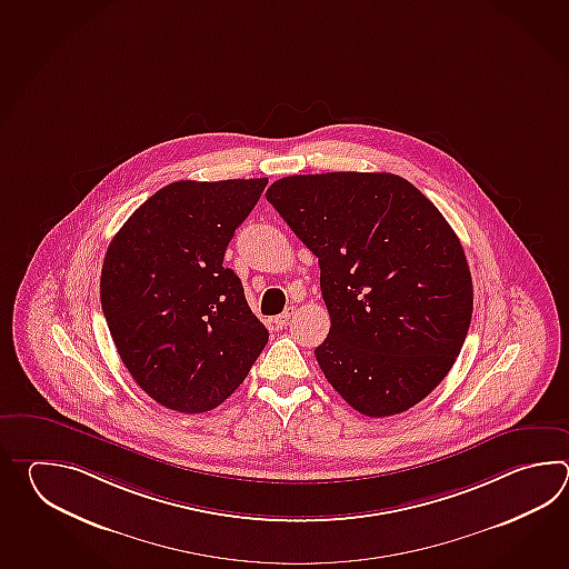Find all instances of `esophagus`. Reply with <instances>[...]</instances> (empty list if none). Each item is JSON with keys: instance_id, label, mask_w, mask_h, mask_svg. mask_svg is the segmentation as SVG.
<instances>
[{"instance_id": "1", "label": "esophagus", "mask_w": 569, "mask_h": 569, "mask_svg": "<svg viewBox=\"0 0 569 569\" xmlns=\"http://www.w3.org/2000/svg\"><path fill=\"white\" fill-rule=\"evenodd\" d=\"M292 315H295V309H287V311H282L279 317H274V326L279 327V329H284V327L289 326Z\"/></svg>"}]
</instances>
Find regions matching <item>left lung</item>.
Here are the masks:
<instances>
[{
    "instance_id": "left-lung-1",
    "label": "left lung",
    "mask_w": 569,
    "mask_h": 569,
    "mask_svg": "<svg viewBox=\"0 0 569 569\" xmlns=\"http://www.w3.org/2000/svg\"><path fill=\"white\" fill-rule=\"evenodd\" d=\"M268 203L317 258L331 327L315 358L366 417L415 407L448 376L472 321L460 238L390 172L295 174Z\"/></svg>"
}]
</instances>
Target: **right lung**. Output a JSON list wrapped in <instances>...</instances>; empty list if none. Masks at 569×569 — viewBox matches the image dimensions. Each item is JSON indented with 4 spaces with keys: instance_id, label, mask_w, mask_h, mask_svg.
Returning a JSON list of instances; mask_svg holds the SVG:
<instances>
[{
    "instance_id": "right-lung-1",
    "label": "right lung",
    "mask_w": 569,
    "mask_h": 569,
    "mask_svg": "<svg viewBox=\"0 0 569 569\" xmlns=\"http://www.w3.org/2000/svg\"><path fill=\"white\" fill-rule=\"evenodd\" d=\"M267 182H170L109 243L99 282L109 333L133 380L167 409H216L267 346L242 280L223 267Z\"/></svg>"
}]
</instances>
